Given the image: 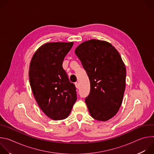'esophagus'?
Returning a JSON list of instances; mask_svg holds the SVG:
<instances>
[{
    "label": "esophagus",
    "instance_id": "1",
    "mask_svg": "<svg viewBox=\"0 0 154 154\" xmlns=\"http://www.w3.org/2000/svg\"><path fill=\"white\" fill-rule=\"evenodd\" d=\"M75 87L77 88H79V83L78 82H75Z\"/></svg>",
    "mask_w": 154,
    "mask_h": 154
}]
</instances>
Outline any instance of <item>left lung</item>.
Wrapping results in <instances>:
<instances>
[{
  "label": "left lung",
  "mask_w": 154,
  "mask_h": 154,
  "mask_svg": "<svg viewBox=\"0 0 154 154\" xmlns=\"http://www.w3.org/2000/svg\"><path fill=\"white\" fill-rule=\"evenodd\" d=\"M75 53L89 77L90 92L85 102L94 119L106 121L118 113L125 88L126 69L118 51L105 41L91 39Z\"/></svg>",
  "instance_id": "1"
}]
</instances>
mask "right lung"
<instances>
[{
  "instance_id": "add662e5",
  "label": "right lung",
  "mask_w": 154,
  "mask_h": 154,
  "mask_svg": "<svg viewBox=\"0 0 154 154\" xmlns=\"http://www.w3.org/2000/svg\"><path fill=\"white\" fill-rule=\"evenodd\" d=\"M73 44H45L34 54L30 64L29 80L35 99L41 110L54 120L66 118L77 100L76 88L62 66Z\"/></svg>"
}]
</instances>
